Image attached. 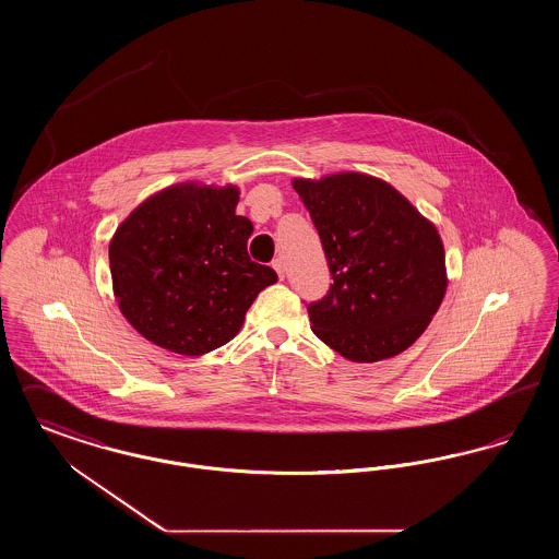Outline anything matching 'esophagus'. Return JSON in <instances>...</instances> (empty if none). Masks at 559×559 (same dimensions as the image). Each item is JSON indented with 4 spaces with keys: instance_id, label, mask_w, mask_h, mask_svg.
Returning <instances> with one entry per match:
<instances>
[{
    "instance_id": "obj_1",
    "label": "esophagus",
    "mask_w": 559,
    "mask_h": 559,
    "mask_svg": "<svg viewBox=\"0 0 559 559\" xmlns=\"http://www.w3.org/2000/svg\"><path fill=\"white\" fill-rule=\"evenodd\" d=\"M272 267H274V270H276V274H278V278H281V281H283V278H285V262H283V260H281V258H276V260H274V262H272Z\"/></svg>"
}]
</instances>
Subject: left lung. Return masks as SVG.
I'll return each mask as SVG.
<instances>
[{"instance_id":"obj_1","label":"left lung","mask_w":559,"mask_h":559,"mask_svg":"<svg viewBox=\"0 0 559 559\" xmlns=\"http://www.w3.org/2000/svg\"><path fill=\"white\" fill-rule=\"evenodd\" d=\"M319 230L333 285L308 304L314 335L354 362L404 352L447 292L444 247L399 190L365 174L293 180Z\"/></svg>"}]
</instances>
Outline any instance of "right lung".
<instances>
[{"label":"right lung","instance_id":"1","mask_svg":"<svg viewBox=\"0 0 559 559\" xmlns=\"http://www.w3.org/2000/svg\"><path fill=\"white\" fill-rule=\"evenodd\" d=\"M239 190L180 185L144 201L108 247L115 297L148 342L199 356L228 344L258 293L278 281L247 253Z\"/></svg>","mask_w":559,"mask_h":559}]
</instances>
